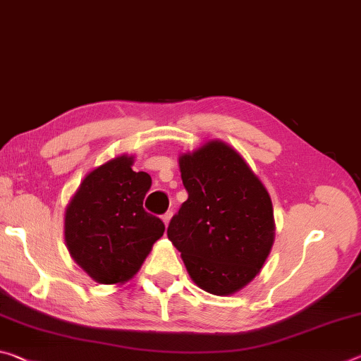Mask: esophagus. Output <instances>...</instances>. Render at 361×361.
I'll return each instance as SVG.
<instances>
[{"instance_id": "esophagus-1", "label": "esophagus", "mask_w": 361, "mask_h": 361, "mask_svg": "<svg viewBox=\"0 0 361 361\" xmlns=\"http://www.w3.org/2000/svg\"><path fill=\"white\" fill-rule=\"evenodd\" d=\"M170 219H171V212H165V214L162 215V220L165 223V226H167L170 223Z\"/></svg>"}]
</instances>
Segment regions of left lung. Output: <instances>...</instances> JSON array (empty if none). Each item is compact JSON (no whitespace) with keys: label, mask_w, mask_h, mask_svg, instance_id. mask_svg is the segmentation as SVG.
I'll list each match as a JSON object with an SVG mask.
<instances>
[{"label":"left lung","mask_w":361,"mask_h":361,"mask_svg":"<svg viewBox=\"0 0 361 361\" xmlns=\"http://www.w3.org/2000/svg\"><path fill=\"white\" fill-rule=\"evenodd\" d=\"M188 201L171 216L169 239L199 288L230 295L252 281L274 239L265 186L239 154L210 141L180 157Z\"/></svg>","instance_id":"left-lung-1"}]
</instances>
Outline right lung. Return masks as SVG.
<instances>
[{
    "label": "right lung",
    "instance_id": "right-lung-1",
    "mask_svg": "<svg viewBox=\"0 0 361 361\" xmlns=\"http://www.w3.org/2000/svg\"><path fill=\"white\" fill-rule=\"evenodd\" d=\"M131 164L120 156L94 169L66 212L68 252L101 284L128 281L165 231L164 221L142 207L151 176Z\"/></svg>",
    "mask_w": 361,
    "mask_h": 361
}]
</instances>
